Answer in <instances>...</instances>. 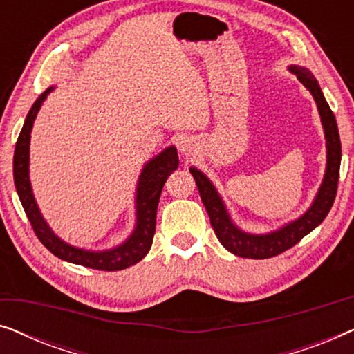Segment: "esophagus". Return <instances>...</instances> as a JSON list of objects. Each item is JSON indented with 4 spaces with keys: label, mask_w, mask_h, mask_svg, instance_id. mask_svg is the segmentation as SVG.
I'll list each match as a JSON object with an SVG mask.
<instances>
[{
    "label": "esophagus",
    "mask_w": 354,
    "mask_h": 354,
    "mask_svg": "<svg viewBox=\"0 0 354 354\" xmlns=\"http://www.w3.org/2000/svg\"><path fill=\"white\" fill-rule=\"evenodd\" d=\"M180 149L185 154L195 151V142H193L192 138H183L180 142Z\"/></svg>",
    "instance_id": "esophagus-1"
}]
</instances>
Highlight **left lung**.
Instances as JSON below:
<instances>
[{
  "label": "left lung",
  "instance_id": "left-lung-1",
  "mask_svg": "<svg viewBox=\"0 0 354 354\" xmlns=\"http://www.w3.org/2000/svg\"><path fill=\"white\" fill-rule=\"evenodd\" d=\"M293 74H297L298 80L311 91L317 103L319 114H321L324 130H326L327 140V169L326 177L319 193L314 200L313 206L299 217L298 221L292 224L282 227L277 232L268 235H250L241 232L240 229L232 224L229 214H227L224 203L221 196L217 195L216 188L207 180L205 174L192 167L190 172L195 177L198 192H200L201 201L205 205L212 229L216 232V236L219 239L222 245L225 246L230 253L241 258L251 259H268L272 256H277L283 251H287L298 243L304 235L316 229L321 222L326 219V216L330 211V207L335 201L337 188H338V177H340V161H342V143L340 135H338V127L335 115H333L330 106L327 104L324 98L321 88H319L317 80L314 79L313 74L303 67H290Z\"/></svg>",
  "mask_w": 354,
  "mask_h": 354
}]
</instances>
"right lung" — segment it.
<instances>
[{"mask_svg":"<svg viewBox=\"0 0 354 354\" xmlns=\"http://www.w3.org/2000/svg\"><path fill=\"white\" fill-rule=\"evenodd\" d=\"M51 90L53 88H48L45 93L38 96L32 109L28 111L26 122H24V127L19 133L16 149H14V183H16L19 200L22 203L24 211H26L38 240L59 259L98 270L127 269L130 266L137 264L138 261H142L151 248L154 230H156L159 196H161L162 187L167 177L178 167L177 149L174 147L164 149L161 154H158L156 158L151 159L145 166L142 176H140L137 190V227H135L132 236L125 243L114 250L100 251V253L67 245L57 239L50 227L46 225V222L43 221L35 198H33L30 180H28V143H30L32 125L37 118L38 109L41 108V103Z\"/></svg>","mask_w":354,"mask_h":354,"instance_id":"add662e5","label":"right lung"}]
</instances>
